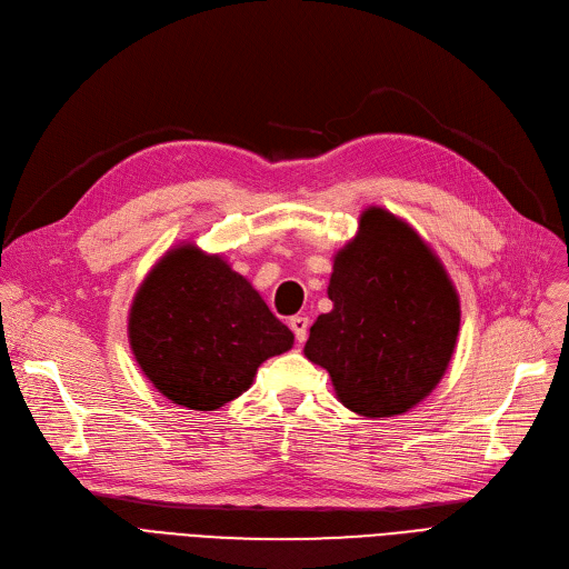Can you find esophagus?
I'll return each instance as SVG.
<instances>
[{
    "instance_id": "1",
    "label": "esophagus",
    "mask_w": 569,
    "mask_h": 569,
    "mask_svg": "<svg viewBox=\"0 0 569 569\" xmlns=\"http://www.w3.org/2000/svg\"><path fill=\"white\" fill-rule=\"evenodd\" d=\"M290 330L295 332L297 343H305L309 335V318L307 316H292L290 318Z\"/></svg>"
}]
</instances>
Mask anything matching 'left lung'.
I'll return each instance as SVG.
<instances>
[{
    "label": "left lung",
    "instance_id": "left-lung-1",
    "mask_svg": "<svg viewBox=\"0 0 569 569\" xmlns=\"http://www.w3.org/2000/svg\"><path fill=\"white\" fill-rule=\"evenodd\" d=\"M332 311L316 318L307 360L332 378L337 399L362 417H397L442 380L461 327L459 292L408 221L371 204L335 253Z\"/></svg>",
    "mask_w": 569,
    "mask_h": 569
}]
</instances>
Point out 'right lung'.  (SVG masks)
Returning <instances> with one entry per match:
<instances>
[{
    "label": "right lung",
    "instance_id": "1",
    "mask_svg": "<svg viewBox=\"0 0 569 569\" xmlns=\"http://www.w3.org/2000/svg\"><path fill=\"white\" fill-rule=\"evenodd\" d=\"M292 343L295 335L251 281L193 242L154 262L129 309V346L140 371L189 410H217L244 395L258 367Z\"/></svg>",
    "mask_w": 569,
    "mask_h": 569
}]
</instances>
